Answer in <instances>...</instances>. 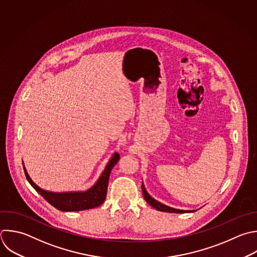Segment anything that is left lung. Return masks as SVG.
I'll list each match as a JSON object with an SVG mask.
<instances>
[{
    "label": "left lung",
    "instance_id": "8db88e82",
    "mask_svg": "<svg viewBox=\"0 0 257 257\" xmlns=\"http://www.w3.org/2000/svg\"><path fill=\"white\" fill-rule=\"evenodd\" d=\"M142 190H143V194H144V198L147 201L148 204H150L152 207H154L155 209L162 211V212H169V213H190V212H194V211H190V210H180V209H175L172 207H169L167 205L162 204L161 202L155 200L153 197H151V195L147 192L144 184H142Z\"/></svg>",
    "mask_w": 257,
    "mask_h": 257
}]
</instances>
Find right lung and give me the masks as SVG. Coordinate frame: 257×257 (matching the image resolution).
Returning <instances> with one entry per match:
<instances>
[{
  "instance_id": "1",
  "label": "right lung",
  "mask_w": 257,
  "mask_h": 257,
  "mask_svg": "<svg viewBox=\"0 0 257 257\" xmlns=\"http://www.w3.org/2000/svg\"><path fill=\"white\" fill-rule=\"evenodd\" d=\"M119 158H120L119 155L117 153H114L111 159L109 160V162L107 163L101 176L97 180V182L90 189L83 192L56 193V192H49V191L43 190L32 181V179L27 173L25 166L23 168H24L26 178L30 183V185L53 207L63 212L82 211V210L98 207L104 202L106 193H107V186H108V179H109L110 172L118 162Z\"/></svg>"
}]
</instances>
